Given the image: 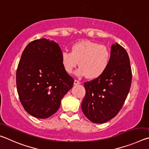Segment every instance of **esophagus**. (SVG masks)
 <instances>
[{"instance_id": "obj_1", "label": "esophagus", "mask_w": 149, "mask_h": 149, "mask_svg": "<svg viewBox=\"0 0 149 149\" xmlns=\"http://www.w3.org/2000/svg\"><path fill=\"white\" fill-rule=\"evenodd\" d=\"M81 84V82L79 81H77L76 79L74 80V85H79Z\"/></svg>"}]
</instances>
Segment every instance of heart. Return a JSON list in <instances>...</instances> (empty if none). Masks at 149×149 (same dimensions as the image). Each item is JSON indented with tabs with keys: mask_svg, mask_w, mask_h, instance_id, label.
I'll return each instance as SVG.
<instances>
[{
	"mask_svg": "<svg viewBox=\"0 0 149 149\" xmlns=\"http://www.w3.org/2000/svg\"><path fill=\"white\" fill-rule=\"evenodd\" d=\"M110 52L107 47L97 42L81 41L72 46L71 52L61 54L62 66L68 74H72L79 62V68L75 74L95 79L107 71L110 64Z\"/></svg>",
	"mask_w": 149,
	"mask_h": 149,
	"instance_id": "heart-1",
	"label": "heart"
}]
</instances>
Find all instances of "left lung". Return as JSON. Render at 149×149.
<instances>
[{"label":"left lung","mask_w":149,"mask_h":149,"mask_svg":"<svg viewBox=\"0 0 149 149\" xmlns=\"http://www.w3.org/2000/svg\"><path fill=\"white\" fill-rule=\"evenodd\" d=\"M132 79L127 52L116 42L111 47L107 71L95 79L84 83L86 93L81 103L84 115L95 123H105L114 118L124 104Z\"/></svg>","instance_id":"left-lung-1"}]
</instances>
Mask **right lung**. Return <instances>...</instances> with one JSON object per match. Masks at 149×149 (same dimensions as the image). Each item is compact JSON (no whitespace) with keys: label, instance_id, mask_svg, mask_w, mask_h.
Returning <instances> with one entry per match:
<instances>
[{"label":"right lung","instance_id":"right-lung-1","mask_svg":"<svg viewBox=\"0 0 149 149\" xmlns=\"http://www.w3.org/2000/svg\"><path fill=\"white\" fill-rule=\"evenodd\" d=\"M59 45L47 39H37L22 52L16 72V86L25 110L45 119L60 108L61 100L74 80L62 66Z\"/></svg>","mask_w":149,"mask_h":149}]
</instances>
